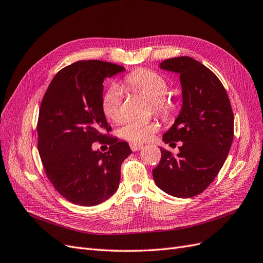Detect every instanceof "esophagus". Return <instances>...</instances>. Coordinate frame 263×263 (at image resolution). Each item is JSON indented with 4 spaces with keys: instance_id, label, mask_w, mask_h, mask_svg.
<instances>
[{
    "instance_id": "34e87169",
    "label": "esophagus",
    "mask_w": 263,
    "mask_h": 263,
    "mask_svg": "<svg viewBox=\"0 0 263 263\" xmlns=\"http://www.w3.org/2000/svg\"><path fill=\"white\" fill-rule=\"evenodd\" d=\"M129 146H130V149H132L133 151H138V150L144 148V146H142V145H140V144H135V142H132V144H130Z\"/></svg>"
}]
</instances>
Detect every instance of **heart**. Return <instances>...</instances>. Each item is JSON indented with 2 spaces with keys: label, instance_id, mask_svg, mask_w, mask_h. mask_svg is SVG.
Segmentation results:
<instances>
[{
  "label": "heart",
  "instance_id": "1",
  "mask_svg": "<svg viewBox=\"0 0 263 263\" xmlns=\"http://www.w3.org/2000/svg\"><path fill=\"white\" fill-rule=\"evenodd\" d=\"M123 87L127 91L140 93L151 102L154 112L168 118L176 112V104L166 100L169 83L166 79L153 70L138 69L127 74L123 80ZM123 94L117 86H110L102 98V110L109 121L117 122L122 117ZM158 130L155 123L140 124L128 122L119 128L121 138L132 142H145Z\"/></svg>",
  "mask_w": 263,
  "mask_h": 263
}]
</instances>
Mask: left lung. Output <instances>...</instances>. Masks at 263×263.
Returning a JSON list of instances; mask_svg holds the SVG:
<instances>
[{
	"mask_svg": "<svg viewBox=\"0 0 263 263\" xmlns=\"http://www.w3.org/2000/svg\"><path fill=\"white\" fill-rule=\"evenodd\" d=\"M160 68L180 76L182 108L165 144L182 141L177 156L160 148L161 160L153 170L158 187L176 197L202 193L216 178L234 138V114L225 87L200 61L191 57L166 59Z\"/></svg>",
	"mask_w": 263,
	"mask_h": 263,
	"instance_id": "8db88e82",
	"label": "left lung"
}]
</instances>
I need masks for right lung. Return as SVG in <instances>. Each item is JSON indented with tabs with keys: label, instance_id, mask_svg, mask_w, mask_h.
Wrapping results in <instances>:
<instances>
[{
	"label": "right lung",
	"instance_id": "1",
	"mask_svg": "<svg viewBox=\"0 0 263 263\" xmlns=\"http://www.w3.org/2000/svg\"><path fill=\"white\" fill-rule=\"evenodd\" d=\"M125 71L101 60H81L61 69L47 89L37 123L38 153L53 187L69 202L94 206L118 187L121 165L132 154L110 130L102 110L103 82ZM110 145L103 154L93 142Z\"/></svg>",
	"mask_w": 263,
	"mask_h": 263
}]
</instances>
